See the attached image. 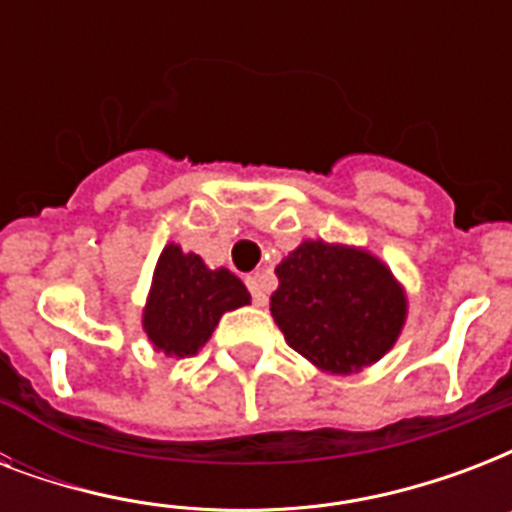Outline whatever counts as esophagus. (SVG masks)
Listing matches in <instances>:
<instances>
[{
	"instance_id": "34e87169",
	"label": "esophagus",
	"mask_w": 512,
	"mask_h": 512,
	"mask_svg": "<svg viewBox=\"0 0 512 512\" xmlns=\"http://www.w3.org/2000/svg\"><path fill=\"white\" fill-rule=\"evenodd\" d=\"M247 287H249V292H252V300H255V305H260V308H263V305L268 303V295H265V284H263V273L247 276Z\"/></svg>"
}]
</instances>
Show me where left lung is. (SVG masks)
<instances>
[{"label":"left lung","mask_w":512,"mask_h":512,"mask_svg":"<svg viewBox=\"0 0 512 512\" xmlns=\"http://www.w3.org/2000/svg\"><path fill=\"white\" fill-rule=\"evenodd\" d=\"M271 316L313 366L353 374L396 345L406 295L382 260L366 249L303 241L279 265Z\"/></svg>","instance_id":"1"}]
</instances>
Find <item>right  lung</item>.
I'll return each mask as SVG.
<instances>
[{"label": "right lung", "mask_w": 512, "mask_h": 512, "mask_svg": "<svg viewBox=\"0 0 512 512\" xmlns=\"http://www.w3.org/2000/svg\"><path fill=\"white\" fill-rule=\"evenodd\" d=\"M247 303V287L228 268L212 271L199 255L167 244L143 308V329L156 350L185 358L212 337L225 311Z\"/></svg>", "instance_id": "add662e5"}]
</instances>
